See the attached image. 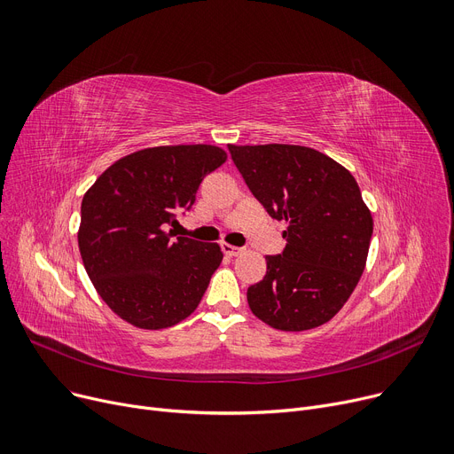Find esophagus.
I'll use <instances>...</instances> for the list:
<instances>
[{"label":"esophagus","mask_w":454,"mask_h":454,"mask_svg":"<svg viewBox=\"0 0 454 454\" xmlns=\"http://www.w3.org/2000/svg\"><path fill=\"white\" fill-rule=\"evenodd\" d=\"M223 252H224L226 255H230V258H235V255H241V254H243V248H239V247H231V245L224 243V245H223Z\"/></svg>","instance_id":"obj_1"}]
</instances>
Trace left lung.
Listing matches in <instances>:
<instances>
[{
  "label": "left lung",
  "instance_id": "obj_1",
  "mask_svg": "<svg viewBox=\"0 0 454 454\" xmlns=\"http://www.w3.org/2000/svg\"><path fill=\"white\" fill-rule=\"evenodd\" d=\"M250 192L276 221L286 248L267 255L263 280L247 291L255 317L276 330L328 323L365 269L372 216L352 174L332 157L297 145H228Z\"/></svg>",
  "mask_w": 454,
  "mask_h": 454
}]
</instances>
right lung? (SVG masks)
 Listing matches in <instances>:
<instances>
[{
	"label": "right lung",
	"mask_w": 454,
	"mask_h": 454,
	"mask_svg": "<svg viewBox=\"0 0 454 454\" xmlns=\"http://www.w3.org/2000/svg\"><path fill=\"white\" fill-rule=\"evenodd\" d=\"M224 161L226 152L211 145L145 148L113 163L85 192L82 260L98 294L126 323L161 330L200 304L221 247L174 238L167 226Z\"/></svg>",
	"instance_id": "1"
}]
</instances>
